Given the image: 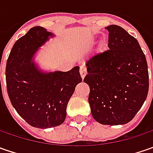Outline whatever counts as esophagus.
Returning <instances> with one entry per match:
<instances>
[{"mask_svg":"<svg viewBox=\"0 0 153 153\" xmlns=\"http://www.w3.org/2000/svg\"><path fill=\"white\" fill-rule=\"evenodd\" d=\"M80 75H81V76H82V78L83 79L84 78V76H86V74H87V69H86L85 66H80Z\"/></svg>","mask_w":153,"mask_h":153,"instance_id":"34e87169","label":"esophagus"}]
</instances>
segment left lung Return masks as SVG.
I'll list each match as a JSON object with an SVG mask.
<instances>
[{
	"instance_id": "1",
	"label": "left lung",
	"mask_w": 153,
	"mask_h": 153,
	"mask_svg": "<svg viewBox=\"0 0 153 153\" xmlns=\"http://www.w3.org/2000/svg\"><path fill=\"white\" fill-rule=\"evenodd\" d=\"M108 50L88 60L84 82L94 120L104 125L125 124L141 108L149 89L147 62L138 41L124 29L110 25Z\"/></svg>"
}]
</instances>
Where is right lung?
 <instances>
[{
    "mask_svg": "<svg viewBox=\"0 0 153 153\" xmlns=\"http://www.w3.org/2000/svg\"><path fill=\"white\" fill-rule=\"evenodd\" d=\"M51 36L43 27L31 28L15 42L6 65L10 101L27 123L39 128L64 123L68 101L82 82L78 66L66 72L43 73L37 70L32 57Z\"/></svg>",
    "mask_w": 153,
    "mask_h": 153,
    "instance_id": "obj_1",
    "label": "right lung"
}]
</instances>
